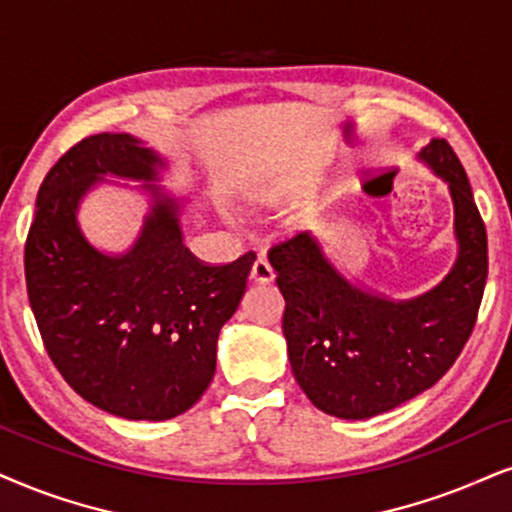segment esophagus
I'll list each match as a JSON object with an SVG mask.
<instances>
[{
  "instance_id": "esophagus-1",
  "label": "esophagus",
  "mask_w": 512,
  "mask_h": 512,
  "mask_svg": "<svg viewBox=\"0 0 512 512\" xmlns=\"http://www.w3.org/2000/svg\"><path fill=\"white\" fill-rule=\"evenodd\" d=\"M251 280L258 282V285H268V282L275 280V270L266 258H256L254 266H251Z\"/></svg>"
}]
</instances>
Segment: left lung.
<instances>
[{
	"label": "left lung",
	"instance_id": "obj_1",
	"mask_svg": "<svg viewBox=\"0 0 512 512\" xmlns=\"http://www.w3.org/2000/svg\"><path fill=\"white\" fill-rule=\"evenodd\" d=\"M418 159L449 185L458 242L456 263L430 292L394 301L353 285L308 232L268 251L294 380L334 418H372L430 389L475 327L489 270L484 220L449 142L432 140Z\"/></svg>",
	"mask_w": 512,
	"mask_h": 512
}]
</instances>
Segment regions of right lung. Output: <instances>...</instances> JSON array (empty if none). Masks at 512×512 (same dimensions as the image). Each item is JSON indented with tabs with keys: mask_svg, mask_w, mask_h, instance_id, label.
Instances as JSON below:
<instances>
[{
	"mask_svg": "<svg viewBox=\"0 0 512 512\" xmlns=\"http://www.w3.org/2000/svg\"><path fill=\"white\" fill-rule=\"evenodd\" d=\"M168 163L128 132L85 137L37 192L25 285L44 349L92 406L125 420H170L201 399L218 334L237 311L256 256L206 266L182 244L187 199L156 187ZM106 177L142 181L152 208L125 255H104L77 225L84 194Z\"/></svg>",
	"mask_w": 512,
	"mask_h": 512,
	"instance_id": "add662e5",
	"label": "right lung"
}]
</instances>
